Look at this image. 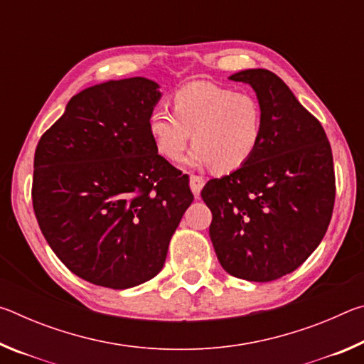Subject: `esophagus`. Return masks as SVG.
Here are the masks:
<instances>
[{
  "mask_svg": "<svg viewBox=\"0 0 364 364\" xmlns=\"http://www.w3.org/2000/svg\"><path fill=\"white\" fill-rule=\"evenodd\" d=\"M205 184V180L202 176H197V175H191L189 178V186H191V191H193V194L196 197L200 196V189L204 188Z\"/></svg>",
  "mask_w": 364,
  "mask_h": 364,
  "instance_id": "esophagus-1",
  "label": "esophagus"
}]
</instances>
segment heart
<instances>
[{"label": "heart", "instance_id": "obj_1", "mask_svg": "<svg viewBox=\"0 0 364 364\" xmlns=\"http://www.w3.org/2000/svg\"><path fill=\"white\" fill-rule=\"evenodd\" d=\"M173 114L154 109L147 132L159 154L181 160L193 133V167L215 165L220 171L244 167L263 138V109L255 96L212 82H194L173 95Z\"/></svg>", "mask_w": 364, "mask_h": 364}]
</instances>
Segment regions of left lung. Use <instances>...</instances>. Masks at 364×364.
<instances>
[{
  "instance_id": "1",
  "label": "left lung",
  "mask_w": 364,
  "mask_h": 364,
  "mask_svg": "<svg viewBox=\"0 0 364 364\" xmlns=\"http://www.w3.org/2000/svg\"><path fill=\"white\" fill-rule=\"evenodd\" d=\"M263 109L260 147L244 167L202 189L212 210L210 239L226 273L255 282L279 279L313 254L336 199L332 151L321 123L289 86L264 69L234 73Z\"/></svg>"
}]
</instances>
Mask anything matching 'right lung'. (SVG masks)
I'll use <instances>...</instances> for the list:
<instances>
[{"label":"right lung","instance_id":"right-lung-1","mask_svg":"<svg viewBox=\"0 0 364 364\" xmlns=\"http://www.w3.org/2000/svg\"><path fill=\"white\" fill-rule=\"evenodd\" d=\"M160 96L143 77L90 86L36 146L32 200L40 230L59 260L96 286L152 279L194 200L189 178L159 156L147 132Z\"/></svg>","mask_w":364,"mask_h":364}]
</instances>
